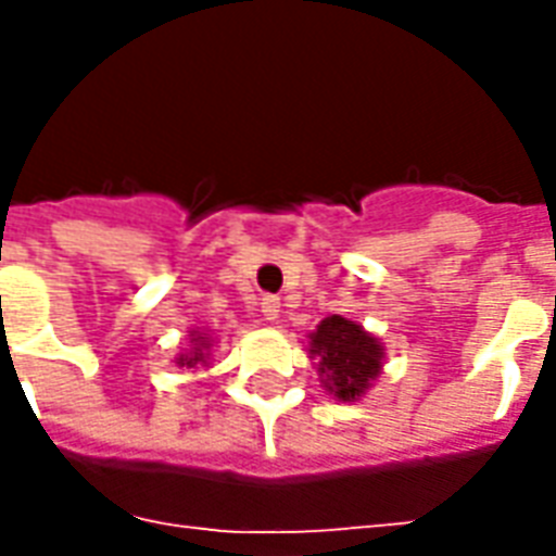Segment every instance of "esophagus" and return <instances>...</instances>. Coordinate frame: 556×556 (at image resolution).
Here are the masks:
<instances>
[{
  "label": "esophagus",
  "mask_w": 556,
  "mask_h": 556,
  "mask_svg": "<svg viewBox=\"0 0 556 556\" xmlns=\"http://www.w3.org/2000/svg\"><path fill=\"white\" fill-rule=\"evenodd\" d=\"M262 313H265L267 321H274L279 315V298L277 294H262Z\"/></svg>",
  "instance_id": "34e87169"
}]
</instances>
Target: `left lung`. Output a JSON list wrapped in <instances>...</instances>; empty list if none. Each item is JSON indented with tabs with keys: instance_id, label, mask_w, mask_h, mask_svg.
Returning a JSON list of instances; mask_svg holds the SVG:
<instances>
[{
	"instance_id": "1",
	"label": "left lung",
	"mask_w": 556,
	"mask_h": 556,
	"mask_svg": "<svg viewBox=\"0 0 556 556\" xmlns=\"http://www.w3.org/2000/svg\"><path fill=\"white\" fill-rule=\"evenodd\" d=\"M309 351L321 357L318 366L327 378L325 384L345 402L361 396L381 369V349L375 337L342 315H330L318 325Z\"/></svg>"
}]
</instances>
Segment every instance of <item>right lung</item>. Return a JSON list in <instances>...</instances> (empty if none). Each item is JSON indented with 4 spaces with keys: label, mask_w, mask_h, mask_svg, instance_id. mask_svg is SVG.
<instances>
[{
    "label": "right lung",
    "mask_w": 556,
    "mask_h": 556,
    "mask_svg": "<svg viewBox=\"0 0 556 556\" xmlns=\"http://www.w3.org/2000/svg\"><path fill=\"white\" fill-rule=\"evenodd\" d=\"M199 339H202V337H199ZM199 357H202V354H195V351H193V357H181V363H187V366H193V363L199 361Z\"/></svg>",
    "instance_id": "1"
}]
</instances>
